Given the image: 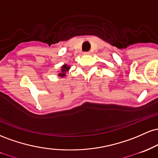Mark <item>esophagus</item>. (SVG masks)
I'll return each instance as SVG.
<instances>
[{
    "label": "esophagus",
    "instance_id": "1",
    "mask_svg": "<svg viewBox=\"0 0 158 158\" xmlns=\"http://www.w3.org/2000/svg\"><path fill=\"white\" fill-rule=\"evenodd\" d=\"M91 54V53L89 52V51H88V52H84V54H85V55H89V54Z\"/></svg>",
    "mask_w": 158,
    "mask_h": 158
}]
</instances>
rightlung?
I'll return each mask as SVG.
<instances>
[{
  "label": "right lung",
  "mask_w": 158,
  "mask_h": 158,
  "mask_svg": "<svg viewBox=\"0 0 158 158\" xmlns=\"http://www.w3.org/2000/svg\"><path fill=\"white\" fill-rule=\"evenodd\" d=\"M71 65H69L67 64H64L60 67V69L59 73H58V76L60 77H65L66 76V73L70 69Z\"/></svg>",
  "instance_id": "1"
}]
</instances>
